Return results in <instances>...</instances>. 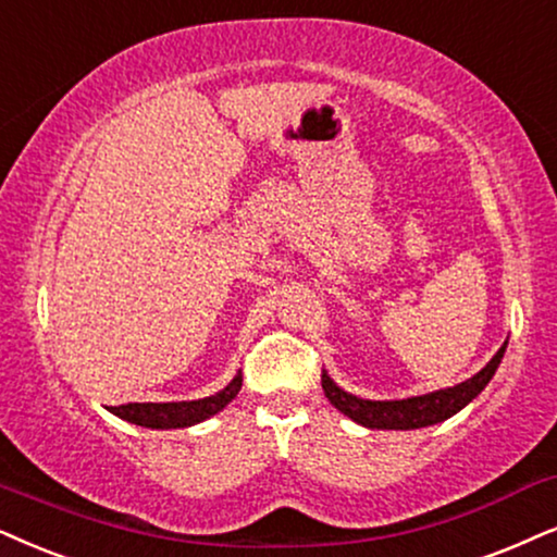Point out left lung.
<instances>
[{"label":"left lung","mask_w":557,"mask_h":557,"mask_svg":"<svg viewBox=\"0 0 557 557\" xmlns=\"http://www.w3.org/2000/svg\"><path fill=\"white\" fill-rule=\"evenodd\" d=\"M506 351V344L496 351L494 360H491L485 368L473 375L466 383L455 385V388H445L436 393H426V396L417 398H404V400H364L357 396H349L342 388H336L331 383L326 372H321V388L331 400V406L339 408L342 413H347L351 421L357 424L370 426V429H421L440 424L453 417V413L466 408L470 400H473L478 393H481L488 380L494 377V372L502 362Z\"/></svg>","instance_id":"1"}]
</instances>
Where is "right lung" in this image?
Wrapping results in <instances>:
<instances>
[{
    "label": "right lung",
    "instance_id": "right-lung-1",
    "mask_svg": "<svg viewBox=\"0 0 557 557\" xmlns=\"http://www.w3.org/2000/svg\"><path fill=\"white\" fill-rule=\"evenodd\" d=\"M242 370L231 383L215 396L200 398V400H180V404H123L112 406L110 411L115 417H121L131 424L149 426V429H182L193 426L197 421H206L208 417L221 411L223 406H228L231 400L242 391Z\"/></svg>",
    "mask_w": 557,
    "mask_h": 557
}]
</instances>
